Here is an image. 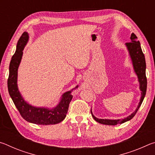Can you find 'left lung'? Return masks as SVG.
I'll use <instances>...</instances> for the list:
<instances>
[{
    "label": "left lung",
    "mask_w": 155,
    "mask_h": 155,
    "mask_svg": "<svg viewBox=\"0 0 155 155\" xmlns=\"http://www.w3.org/2000/svg\"><path fill=\"white\" fill-rule=\"evenodd\" d=\"M126 46L129 52L130 57L132 60L134 70L138 77V81L140 83V89L141 91V99L140 103L137 106V108L135 111L132 113L129 116L125 117L124 119H118V120H108V119H98L96 117L92 114L91 109V114L92 117L96 122L101 124L105 125H117L118 124H122L128 121L135 116L136 113L137 112L139 108H140L141 103L143 101L144 97H145L147 89V78L146 76V60L145 57L141 50L140 42L137 40V38L134 33L131 34L130 36V42L126 43Z\"/></svg>",
    "instance_id": "left-lung-1"
}]
</instances>
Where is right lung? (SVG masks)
<instances>
[{
	"mask_svg": "<svg viewBox=\"0 0 155 155\" xmlns=\"http://www.w3.org/2000/svg\"><path fill=\"white\" fill-rule=\"evenodd\" d=\"M28 40V34L24 32L18 40L16 50L9 64V74L7 81L9 94L20 114L26 121L36 124L49 125L61 122L66 116L69 104L73 96L72 90L62 95L58 105L52 109L36 107L28 104L21 96L17 85L18 69L22 59L25 46ZM78 85L74 89L77 88Z\"/></svg>",
	"mask_w": 155,
	"mask_h": 155,
	"instance_id": "add662e5",
	"label": "right lung"
}]
</instances>
